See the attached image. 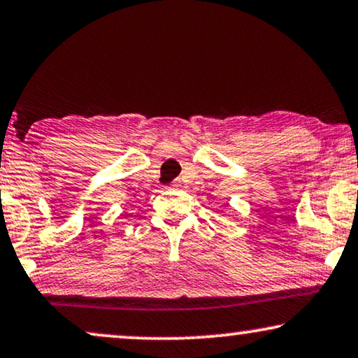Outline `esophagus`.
<instances>
[{
	"label": "esophagus",
	"mask_w": 358,
	"mask_h": 358,
	"mask_svg": "<svg viewBox=\"0 0 358 358\" xmlns=\"http://www.w3.org/2000/svg\"><path fill=\"white\" fill-rule=\"evenodd\" d=\"M180 187H182V183H180V180H175V182L170 185V188H180Z\"/></svg>",
	"instance_id": "esophagus-1"
}]
</instances>
